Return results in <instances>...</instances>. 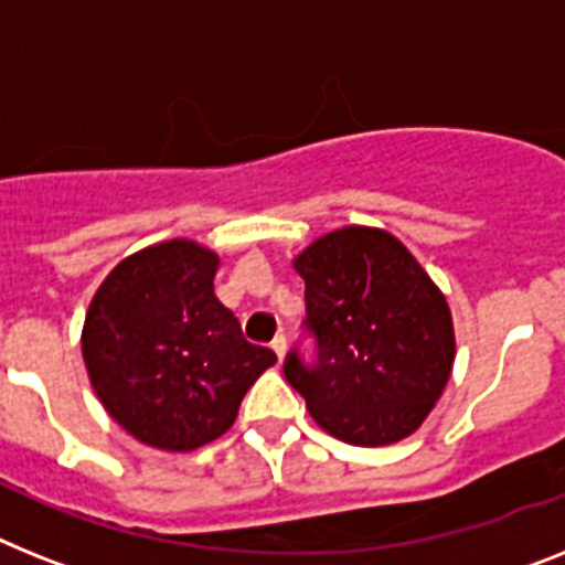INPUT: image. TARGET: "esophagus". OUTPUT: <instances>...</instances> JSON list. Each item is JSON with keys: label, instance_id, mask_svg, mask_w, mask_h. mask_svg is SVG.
I'll return each instance as SVG.
<instances>
[{"label": "esophagus", "instance_id": "esophagus-1", "mask_svg": "<svg viewBox=\"0 0 565 565\" xmlns=\"http://www.w3.org/2000/svg\"><path fill=\"white\" fill-rule=\"evenodd\" d=\"M271 349H274V355L282 361V358H286V334H277V338L271 340Z\"/></svg>", "mask_w": 565, "mask_h": 565}]
</instances>
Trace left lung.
<instances>
[{"label":"left lung","mask_w":565,"mask_h":565,"mask_svg":"<svg viewBox=\"0 0 565 565\" xmlns=\"http://www.w3.org/2000/svg\"><path fill=\"white\" fill-rule=\"evenodd\" d=\"M291 265L306 282L317 366L291 352L286 377L311 418L358 447L413 436L454 372V317L441 288L381 227L326 233Z\"/></svg>","instance_id":"obj_1"}]
</instances>
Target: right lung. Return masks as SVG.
I'll use <instances>...</instances> for the list:
<instances>
[{"label": "right lung", "mask_w": 565, "mask_h": 565, "mask_svg": "<svg viewBox=\"0 0 565 565\" xmlns=\"http://www.w3.org/2000/svg\"><path fill=\"white\" fill-rule=\"evenodd\" d=\"M218 254L167 239L120 259L88 302L81 347L104 409L141 445L190 454L239 416L277 355L218 302Z\"/></svg>", "instance_id": "right-lung-1"}]
</instances>
